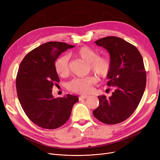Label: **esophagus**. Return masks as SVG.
Segmentation results:
<instances>
[{
	"instance_id": "esophagus-1",
	"label": "esophagus",
	"mask_w": 160,
	"mask_h": 160,
	"mask_svg": "<svg viewBox=\"0 0 160 160\" xmlns=\"http://www.w3.org/2000/svg\"><path fill=\"white\" fill-rule=\"evenodd\" d=\"M87 97H88V95H82V96L79 97V100H82V99H85V98H86Z\"/></svg>"
}]
</instances>
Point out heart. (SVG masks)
Returning a JSON list of instances; mask_svg holds the SVG:
<instances>
[{"mask_svg":"<svg viewBox=\"0 0 160 160\" xmlns=\"http://www.w3.org/2000/svg\"><path fill=\"white\" fill-rule=\"evenodd\" d=\"M74 55L89 63L91 71L98 77L105 78L111 69L112 63L110 58L107 56H99L96 50L88 46L80 47L74 52ZM69 56L63 54L57 58L55 62V69L57 73L61 77H65L69 72ZM96 82L93 77L73 78L67 84V88L71 91L80 94L89 93L93 88V84Z\"/></svg>","mask_w":160,"mask_h":160,"instance_id":"obj_1","label":"heart"}]
</instances>
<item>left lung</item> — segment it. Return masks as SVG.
I'll use <instances>...</instances> for the list:
<instances>
[{
  "instance_id": "8db88e82",
  "label": "left lung",
  "mask_w": 160,
  "mask_h": 160,
  "mask_svg": "<svg viewBox=\"0 0 160 160\" xmlns=\"http://www.w3.org/2000/svg\"><path fill=\"white\" fill-rule=\"evenodd\" d=\"M95 43L110 55L112 67L107 84L115 86V90L108 98L98 97L100 105L93 113L105 124L119 123L136 110L143 95L147 81L143 60L135 46L120 38L106 37Z\"/></svg>"
}]
</instances>
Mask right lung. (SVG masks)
<instances>
[{
    "label": "right lung",
    "mask_w": 160,
    "mask_h": 160,
    "mask_svg": "<svg viewBox=\"0 0 160 160\" xmlns=\"http://www.w3.org/2000/svg\"><path fill=\"white\" fill-rule=\"evenodd\" d=\"M73 47L62 42H47L28 53L20 64L16 78L18 97L24 113L39 127H60L78 101L74 95L54 98L52 94L54 82L60 81L55 62L62 52Z\"/></svg>",
    "instance_id": "obj_1"
}]
</instances>
